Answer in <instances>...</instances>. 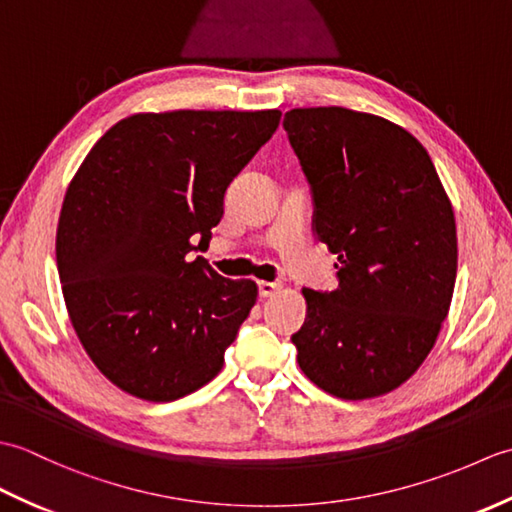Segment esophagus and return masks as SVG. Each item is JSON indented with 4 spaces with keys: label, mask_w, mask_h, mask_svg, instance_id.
I'll return each instance as SVG.
<instances>
[{
    "label": "esophagus",
    "mask_w": 512,
    "mask_h": 512,
    "mask_svg": "<svg viewBox=\"0 0 512 512\" xmlns=\"http://www.w3.org/2000/svg\"><path fill=\"white\" fill-rule=\"evenodd\" d=\"M259 297H273L281 290L279 281H259Z\"/></svg>",
    "instance_id": "obj_1"
}]
</instances>
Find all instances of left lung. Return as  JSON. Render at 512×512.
I'll use <instances>...</instances> for the list:
<instances>
[{
	"instance_id": "1",
	"label": "left lung",
	"mask_w": 512,
	"mask_h": 512,
	"mask_svg": "<svg viewBox=\"0 0 512 512\" xmlns=\"http://www.w3.org/2000/svg\"><path fill=\"white\" fill-rule=\"evenodd\" d=\"M284 129L306 173L312 228L339 288H303L292 334L314 385L343 400L389 394L436 345L453 299L458 235L438 171L407 129L345 107H297Z\"/></svg>"
}]
</instances>
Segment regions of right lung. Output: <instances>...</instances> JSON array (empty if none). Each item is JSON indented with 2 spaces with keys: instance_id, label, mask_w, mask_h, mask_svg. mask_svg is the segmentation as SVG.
<instances>
[{
  "instance_id": "obj_1",
  "label": "right lung",
  "mask_w": 512,
  "mask_h": 512,
  "mask_svg": "<svg viewBox=\"0 0 512 512\" xmlns=\"http://www.w3.org/2000/svg\"><path fill=\"white\" fill-rule=\"evenodd\" d=\"M279 118L134 114L107 129L76 171L57 228L61 290L85 352L118 389L171 402L220 374L257 284L217 275L189 253L209 246L226 187Z\"/></svg>"
}]
</instances>
